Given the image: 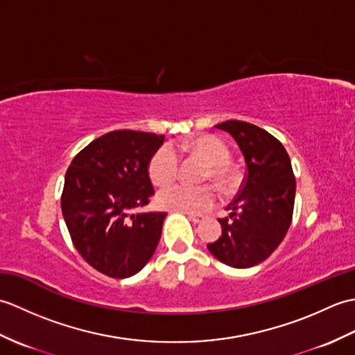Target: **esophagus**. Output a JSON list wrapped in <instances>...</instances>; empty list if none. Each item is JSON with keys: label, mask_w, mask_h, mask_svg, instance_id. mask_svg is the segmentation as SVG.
Listing matches in <instances>:
<instances>
[{"label": "esophagus", "mask_w": 355, "mask_h": 355, "mask_svg": "<svg viewBox=\"0 0 355 355\" xmlns=\"http://www.w3.org/2000/svg\"><path fill=\"white\" fill-rule=\"evenodd\" d=\"M183 214H186L187 218H189V220H191L193 224H198V223L206 220V216L201 215V214H192V212H183Z\"/></svg>", "instance_id": "esophagus-1"}]
</instances>
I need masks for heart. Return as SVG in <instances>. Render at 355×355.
Here are the masks:
<instances>
[{
  "label": "heart",
  "mask_w": 355,
  "mask_h": 355,
  "mask_svg": "<svg viewBox=\"0 0 355 355\" xmlns=\"http://www.w3.org/2000/svg\"><path fill=\"white\" fill-rule=\"evenodd\" d=\"M180 153H189L207 162L202 180H214L215 184L225 193L235 191L238 186V171L230 160V149L215 135H198L178 146ZM149 178L155 186H168L178 177L180 157L169 145L158 148L148 164ZM216 191L212 186L172 184L160 191L157 202L160 207L180 210V212L200 214L212 209L216 202Z\"/></svg>",
  "instance_id": "1"
}]
</instances>
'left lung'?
Here are the masks:
<instances>
[{
	"label": "left lung",
	"mask_w": 355,
	"mask_h": 355,
	"mask_svg": "<svg viewBox=\"0 0 355 355\" xmlns=\"http://www.w3.org/2000/svg\"><path fill=\"white\" fill-rule=\"evenodd\" d=\"M215 128L235 139L247 172L227 206L229 216L218 220L221 236L207 248L225 266L248 268L266 261L288 232L296 178L282 143L266 130L241 120H227Z\"/></svg>",
	"instance_id": "8db88e82"
}]
</instances>
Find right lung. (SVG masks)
<instances>
[{"label": "right lung", "instance_id": "add662e5", "mask_svg": "<svg viewBox=\"0 0 355 355\" xmlns=\"http://www.w3.org/2000/svg\"><path fill=\"white\" fill-rule=\"evenodd\" d=\"M164 135L111 131L73 158L61 209L76 250L110 277H130L146 266L166 214H135L154 195L148 164Z\"/></svg>", "mask_w": 355, "mask_h": 355}]
</instances>
